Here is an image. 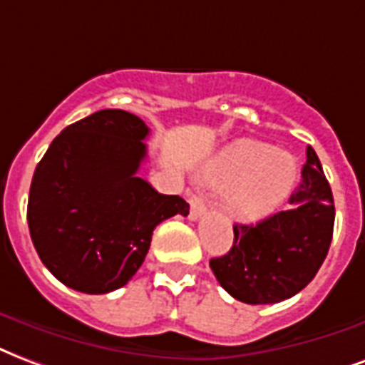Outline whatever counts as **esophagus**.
<instances>
[{
  "instance_id": "esophagus-1",
  "label": "esophagus",
  "mask_w": 365,
  "mask_h": 365,
  "mask_svg": "<svg viewBox=\"0 0 365 365\" xmlns=\"http://www.w3.org/2000/svg\"><path fill=\"white\" fill-rule=\"evenodd\" d=\"M204 213H205L204 198H202L200 194H194L192 198H190V219H192V221H196V219L202 217Z\"/></svg>"
}]
</instances>
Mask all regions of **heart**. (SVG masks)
Returning a JSON list of instances; mask_svg holds the SVG:
<instances>
[{"mask_svg":"<svg viewBox=\"0 0 365 365\" xmlns=\"http://www.w3.org/2000/svg\"><path fill=\"white\" fill-rule=\"evenodd\" d=\"M213 185L227 190V210L238 221H259L275 212L297 182V163L275 146L238 140L204 167Z\"/></svg>","mask_w":365,"mask_h":365,"instance_id":"heart-1","label":"heart"}]
</instances>
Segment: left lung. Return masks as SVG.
I'll use <instances>...</instances> for the list:
<instances>
[{"instance_id":"8db88e82","label":"left lung","mask_w":365,"mask_h":365,"mask_svg":"<svg viewBox=\"0 0 365 365\" xmlns=\"http://www.w3.org/2000/svg\"><path fill=\"white\" fill-rule=\"evenodd\" d=\"M306 158L302 180L290 194L292 207L256 225H235L231 250L210 262L219 284L240 302L275 304L294 297L327 256L335 202L314 148Z\"/></svg>"}]
</instances>
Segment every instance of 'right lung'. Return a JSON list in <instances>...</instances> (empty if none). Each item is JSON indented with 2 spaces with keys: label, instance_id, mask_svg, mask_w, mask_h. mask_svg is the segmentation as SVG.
Returning <instances> with one entry per match:
<instances>
[{
  "label": "right lung",
  "instance_id": "right-lung-1",
  "mask_svg": "<svg viewBox=\"0 0 365 365\" xmlns=\"http://www.w3.org/2000/svg\"><path fill=\"white\" fill-rule=\"evenodd\" d=\"M150 128L123 109L76 120L51 142L29 194V229L42 264L68 289L117 290L140 269L153 229L188 215L180 196L160 194L136 173Z\"/></svg>",
  "mask_w": 365,
  "mask_h": 365
}]
</instances>
